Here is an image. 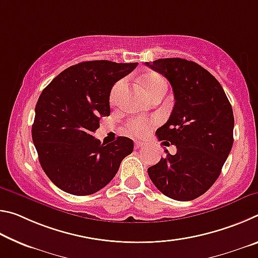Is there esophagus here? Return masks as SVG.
Listing matches in <instances>:
<instances>
[{"instance_id": "1", "label": "esophagus", "mask_w": 258, "mask_h": 258, "mask_svg": "<svg viewBox=\"0 0 258 258\" xmlns=\"http://www.w3.org/2000/svg\"><path fill=\"white\" fill-rule=\"evenodd\" d=\"M147 145V143L145 141H135L134 146H135V149H139V148H142L145 147Z\"/></svg>"}]
</instances>
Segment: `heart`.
<instances>
[{"label":"heart","instance_id":"obj_1","mask_svg":"<svg viewBox=\"0 0 258 258\" xmlns=\"http://www.w3.org/2000/svg\"><path fill=\"white\" fill-rule=\"evenodd\" d=\"M140 81H141V84L143 87H145L148 95H150L158 86L166 84L164 78L160 75H158V74H148V75L143 76ZM125 83H126L125 80H120L119 82L116 83L115 86L112 87L111 93H110L111 101H115L117 97H118L120 91L123 90V87L125 86ZM156 121H157L156 118H145V117H141V118H135L133 120L128 121L127 125H126V128H127L128 133L138 135V137H142V135H145L149 132L152 126L156 124Z\"/></svg>","mask_w":258,"mask_h":258}]
</instances>
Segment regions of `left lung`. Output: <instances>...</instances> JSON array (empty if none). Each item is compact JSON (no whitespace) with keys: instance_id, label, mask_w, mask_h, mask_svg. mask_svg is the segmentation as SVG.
Listing matches in <instances>:
<instances>
[{"instance_id":"left-lung-1","label":"left lung","mask_w":258,"mask_h":258,"mask_svg":"<svg viewBox=\"0 0 258 258\" xmlns=\"http://www.w3.org/2000/svg\"><path fill=\"white\" fill-rule=\"evenodd\" d=\"M167 78L174 108L167 123L156 131L165 146L174 145L158 164L148 168L161 194L178 202L198 198L220 176L233 145V111L223 87L194 61L166 58L146 62Z\"/></svg>"}]
</instances>
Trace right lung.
Here are the masks:
<instances>
[{
	"mask_svg": "<svg viewBox=\"0 0 258 258\" xmlns=\"http://www.w3.org/2000/svg\"><path fill=\"white\" fill-rule=\"evenodd\" d=\"M138 62L84 61L60 73L38 98L32 127L38 160L47 177L75 196L101 190L132 154L131 139L101 143L94 133L100 118L110 115L113 84L133 72Z\"/></svg>",
	"mask_w": 258,
	"mask_h": 258,
	"instance_id": "add662e5",
	"label": "right lung"
}]
</instances>
